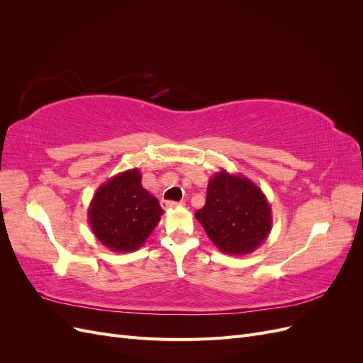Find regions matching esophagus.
<instances>
[{
    "mask_svg": "<svg viewBox=\"0 0 363 363\" xmlns=\"http://www.w3.org/2000/svg\"><path fill=\"white\" fill-rule=\"evenodd\" d=\"M184 203L180 201V203H175V201H162V207L163 208H175V207H183Z\"/></svg>",
    "mask_w": 363,
    "mask_h": 363,
    "instance_id": "34e87169",
    "label": "esophagus"
}]
</instances>
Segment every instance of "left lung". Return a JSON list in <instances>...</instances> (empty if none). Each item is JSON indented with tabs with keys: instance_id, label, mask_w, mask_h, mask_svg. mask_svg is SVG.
I'll return each instance as SVG.
<instances>
[{
	"instance_id": "obj_1",
	"label": "left lung",
	"mask_w": 363,
	"mask_h": 363,
	"mask_svg": "<svg viewBox=\"0 0 363 363\" xmlns=\"http://www.w3.org/2000/svg\"><path fill=\"white\" fill-rule=\"evenodd\" d=\"M195 218L216 248L244 256L257 250L272 227L265 194L245 175L221 169L207 184V199Z\"/></svg>"
}]
</instances>
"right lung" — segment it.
Listing matches in <instances>:
<instances>
[{
    "label": "right lung",
    "mask_w": 363,
    "mask_h": 363,
    "mask_svg": "<svg viewBox=\"0 0 363 363\" xmlns=\"http://www.w3.org/2000/svg\"><path fill=\"white\" fill-rule=\"evenodd\" d=\"M140 179L138 168L113 175L96 189L87 208L92 233L111 251L138 250L160 221L159 200L142 188Z\"/></svg>",
    "instance_id": "add662e5"
}]
</instances>
